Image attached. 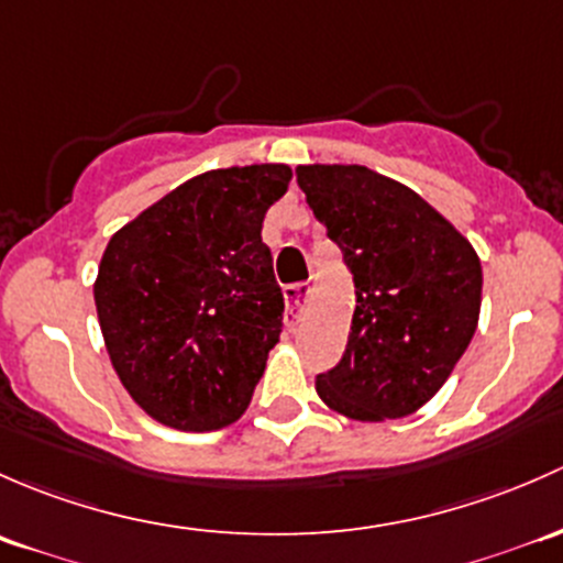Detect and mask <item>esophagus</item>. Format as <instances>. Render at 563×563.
Wrapping results in <instances>:
<instances>
[{
  "instance_id": "34e87169",
  "label": "esophagus",
  "mask_w": 563,
  "mask_h": 563,
  "mask_svg": "<svg viewBox=\"0 0 563 563\" xmlns=\"http://www.w3.org/2000/svg\"><path fill=\"white\" fill-rule=\"evenodd\" d=\"M284 298H287V324L292 328L295 320H298L300 309H303L306 298H309V284H289V287H284Z\"/></svg>"
}]
</instances>
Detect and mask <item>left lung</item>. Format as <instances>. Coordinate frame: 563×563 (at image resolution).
I'll use <instances>...</instances> for the list:
<instances>
[{
    "label": "left lung",
    "instance_id": "obj_1",
    "mask_svg": "<svg viewBox=\"0 0 563 563\" xmlns=\"http://www.w3.org/2000/svg\"><path fill=\"white\" fill-rule=\"evenodd\" d=\"M298 187L355 279L344 357L317 393L350 420L407 417L466 352L483 303L474 246L420 195L363 165H298Z\"/></svg>",
    "mask_w": 563,
    "mask_h": 563
}]
</instances>
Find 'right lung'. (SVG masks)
<instances>
[{"mask_svg":"<svg viewBox=\"0 0 563 563\" xmlns=\"http://www.w3.org/2000/svg\"><path fill=\"white\" fill-rule=\"evenodd\" d=\"M289 178L287 165L200 173L108 241L97 320L124 390L162 426L217 431L252 401L284 311L263 219Z\"/></svg>","mask_w":563,"mask_h":563,"instance_id":"1","label":"right lung"}]
</instances>
